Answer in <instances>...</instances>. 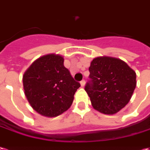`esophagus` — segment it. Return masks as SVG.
Listing matches in <instances>:
<instances>
[{"mask_svg":"<svg viewBox=\"0 0 150 150\" xmlns=\"http://www.w3.org/2000/svg\"><path fill=\"white\" fill-rule=\"evenodd\" d=\"M80 84H81V87H84V85H85V80L84 79L81 80L80 81Z\"/></svg>","mask_w":150,"mask_h":150,"instance_id":"34e87169","label":"esophagus"}]
</instances>
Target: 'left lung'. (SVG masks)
I'll return each mask as SVG.
<instances>
[{
    "mask_svg": "<svg viewBox=\"0 0 150 150\" xmlns=\"http://www.w3.org/2000/svg\"><path fill=\"white\" fill-rule=\"evenodd\" d=\"M88 71L91 80L84 89L94 109L112 115L131 100L136 86V74L124 61L98 57L91 62Z\"/></svg>",
    "mask_w": 150,
    "mask_h": 150,
    "instance_id": "obj_1",
    "label": "left lung"
}]
</instances>
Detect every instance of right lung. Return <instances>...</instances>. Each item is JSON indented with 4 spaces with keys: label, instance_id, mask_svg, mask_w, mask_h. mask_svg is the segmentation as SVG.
<instances>
[{
    "label": "right lung",
    "instance_id": "obj_1",
    "mask_svg": "<svg viewBox=\"0 0 150 150\" xmlns=\"http://www.w3.org/2000/svg\"><path fill=\"white\" fill-rule=\"evenodd\" d=\"M24 94L33 109L55 117L70 108L80 83L72 78L59 54L38 58L23 75Z\"/></svg>",
    "mask_w": 150,
    "mask_h": 150
}]
</instances>
